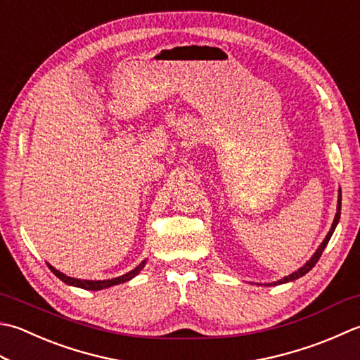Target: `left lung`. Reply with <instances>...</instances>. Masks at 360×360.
Masks as SVG:
<instances>
[{
  "mask_svg": "<svg viewBox=\"0 0 360 360\" xmlns=\"http://www.w3.org/2000/svg\"><path fill=\"white\" fill-rule=\"evenodd\" d=\"M340 209H342V195H340V190H339V204H337V214H335V218H334V223H333V226H330L326 238H325V240H323V243L320 245V248L316 250V252L311 257V260H309V262H307L304 266H301V269H300L298 271H295V273H292V274H288V276L276 281V283L266 284V285H278V284L288 283V281H295V279H298V278H301V276H304V274H306L307 271H311V270L314 269L315 264L319 262V259L321 257L323 251H325L326 245H328V242H329V238H330V236H333V232H334V229H335V226H337V223H339V220H340Z\"/></svg>",
  "mask_w": 360,
  "mask_h": 360,
  "instance_id": "left-lung-1",
  "label": "left lung"
}]
</instances>
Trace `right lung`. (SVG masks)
Returning <instances> with one entry per match:
<instances>
[{
    "label": "right lung",
    "instance_id": "add662e5",
    "mask_svg": "<svg viewBox=\"0 0 360 360\" xmlns=\"http://www.w3.org/2000/svg\"><path fill=\"white\" fill-rule=\"evenodd\" d=\"M48 266H49V270H51V271L56 274V276H58L60 281H63V283L68 284V285L81 287V288H86V290H101V288H108V287L117 285V284H123V283H126V281L132 279L140 270L143 269V266H145V260L137 266V269H134L132 271L123 274V276H118V278H114V279H105V281H84V279H75V278L65 276V274L60 273L59 270H56L54 266H51V265H48Z\"/></svg>",
    "mask_w": 360,
    "mask_h": 360
}]
</instances>
